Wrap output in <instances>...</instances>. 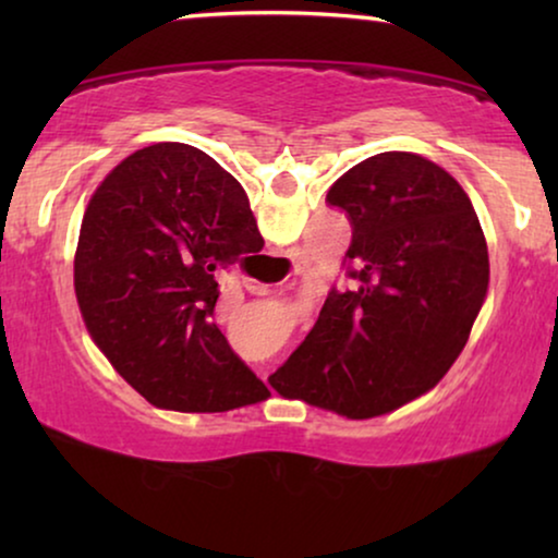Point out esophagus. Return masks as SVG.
I'll return each instance as SVG.
<instances>
[{"label":"esophagus","mask_w":558,"mask_h":558,"mask_svg":"<svg viewBox=\"0 0 558 558\" xmlns=\"http://www.w3.org/2000/svg\"><path fill=\"white\" fill-rule=\"evenodd\" d=\"M296 271H304V266H296ZM256 368H258V373H262V378H266V368H264V365H256Z\"/></svg>","instance_id":"34e87169"}]
</instances>
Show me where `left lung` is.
<instances>
[{
	"label": "left lung",
	"mask_w": 558,
	"mask_h": 558,
	"mask_svg": "<svg viewBox=\"0 0 558 558\" xmlns=\"http://www.w3.org/2000/svg\"><path fill=\"white\" fill-rule=\"evenodd\" d=\"M327 203L353 223V284L269 380L284 399L380 416L432 391L468 345L490 284L485 233L460 182L414 151L350 167Z\"/></svg>",
	"instance_id": "obj_1"
}]
</instances>
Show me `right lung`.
<instances>
[{"mask_svg":"<svg viewBox=\"0 0 558 558\" xmlns=\"http://www.w3.org/2000/svg\"><path fill=\"white\" fill-rule=\"evenodd\" d=\"M264 246L248 197L205 151L159 142L106 174L73 287L96 348L151 407L216 414L269 396L213 323L216 269Z\"/></svg>","mask_w":558,"mask_h":558,"instance_id":"1","label":"right lung"}]
</instances>
